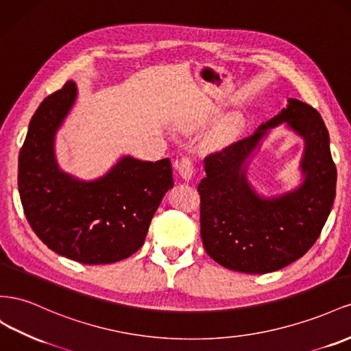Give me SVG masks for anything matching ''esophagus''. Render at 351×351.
<instances>
[{
  "instance_id": "34e87169",
  "label": "esophagus",
  "mask_w": 351,
  "mask_h": 351,
  "mask_svg": "<svg viewBox=\"0 0 351 351\" xmlns=\"http://www.w3.org/2000/svg\"><path fill=\"white\" fill-rule=\"evenodd\" d=\"M176 167H178L179 175H181V178L185 179V181H189V179L193 178V175H194V162H193L191 157H184V158L179 160Z\"/></svg>"
}]
</instances>
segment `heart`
I'll return each mask as SVG.
<instances>
[{
	"mask_svg": "<svg viewBox=\"0 0 351 351\" xmlns=\"http://www.w3.org/2000/svg\"><path fill=\"white\" fill-rule=\"evenodd\" d=\"M215 110L213 108H208V110H202V112H198L195 116H193L191 119H188L186 122L182 125L186 131H194V129L198 128H203L204 125H207L210 120L215 117ZM241 119L234 116V117H229L226 120H223L222 123H220L212 135V144H223L231 141L232 138L237 136V134L239 132V129H241Z\"/></svg>",
	"mask_w": 351,
	"mask_h": 351,
	"instance_id": "1",
	"label": "heart"
}]
</instances>
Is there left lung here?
Here are the masks:
<instances>
[{"mask_svg":"<svg viewBox=\"0 0 351 351\" xmlns=\"http://www.w3.org/2000/svg\"><path fill=\"white\" fill-rule=\"evenodd\" d=\"M287 123L305 139V181L284 196L260 197L246 181V160L269 128ZM198 184L207 254L223 267L267 274L303 257L320 235L335 198L337 167L319 112L289 98L287 108L241 141L204 158Z\"/></svg>","mask_w":351,"mask_h":351,"instance_id":"1","label":"left lung"}]
</instances>
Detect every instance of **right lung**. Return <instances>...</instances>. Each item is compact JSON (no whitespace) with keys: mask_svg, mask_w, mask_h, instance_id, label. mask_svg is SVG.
<instances>
[{"mask_svg":"<svg viewBox=\"0 0 351 351\" xmlns=\"http://www.w3.org/2000/svg\"><path fill=\"white\" fill-rule=\"evenodd\" d=\"M76 94V84L67 81L32 116L19 154V194L29 225L49 250L84 265L114 263L143 247L173 186L172 165L169 158L153 163L125 156L95 181L64 173L54 138Z\"/></svg>","mask_w":351,"mask_h":351,"instance_id":"right-lung-1","label":"right lung"}]
</instances>
